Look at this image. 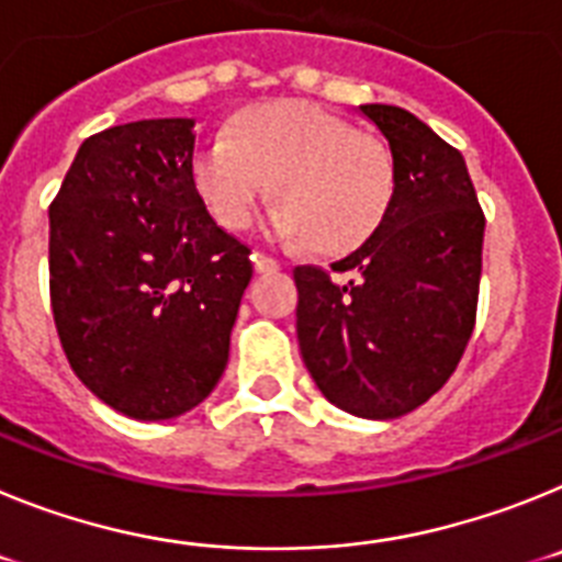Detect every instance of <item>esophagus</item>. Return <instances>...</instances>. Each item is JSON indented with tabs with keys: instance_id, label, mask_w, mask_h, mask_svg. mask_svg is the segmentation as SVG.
<instances>
[{
	"instance_id": "1",
	"label": "esophagus",
	"mask_w": 562,
	"mask_h": 562,
	"mask_svg": "<svg viewBox=\"0 0 562 562\" xmlns=\"http://www.w3.org/2000/svg\"><path fill=\"white\" fill-rule=\"evenodd\" d=\"M252 265H256L258 272H278V270H281V261H278V258H272V256H267V252H256V256H252Z\"/></svg>"
}]
</instances>
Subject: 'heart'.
Returning a JSON list of instances; mask_svg holds the SVG:
<instances>
[{"label":"heart","mask_w":562,"mask_h":562,"mask_svg":"<svg viewBox=\"0 0 562 562\" xmlns=\"http://www.w3.org/2000/svg\"><path fill=\"white\" fill-rule=\"evenodd\" d=\"M191 180L225 227L247 225L270 186L278 236H304L306 247L324 256L374 236L394 200L389 151L310 101H276L238 114L231 134L193 151Z\"/></svg>","instance_id":"1"}]
</instances>
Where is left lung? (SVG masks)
<instances>
[{
  "instance_id": "left-lung-1",
  "label": "left lung",
  "mask_w": 562,
  "mask_h": 562,
  "mask_svg": "<svg viewBox=\"0 0 562 562\" xmlns=\"http://www.w3.org/2000/svg\"><path fill=\"white\" fill-rule=\"evenodd\" d=\"M389 140L394 200L382 225L331 271L301 265L297 342L317 389L337 408L396 419L453 376L479 310L484 211L459 148L400 106L366 103Z\"/></svg>"
}]
</instances>
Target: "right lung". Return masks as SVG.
Masks as SVG:
<instances>
[{
    "mask_svg": "<svg viewBox=\"0 0 562 562\" xmlns=\"http://www.w3.org/2000/svg\"><path fill=\"white\" fill-rule=\"evenodd\" d=\"M193 121L103 128L49 205V304L69 369L109 408L173 419L220 382L250 247L193 188Z\"/></svg>",
    "mask_w": 562,
    "mask_h": 562,
    "instance_id": "1",
    "label": "right lung"
}]
</instances>
